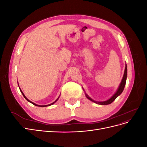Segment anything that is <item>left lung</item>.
<instances>
[{
    "instance_id": "left-lung-1",
    "label": "left lung",
    "mask_w": 147,
    "mask_h": 147,
    "mask_svg": "<svg viewBox=\"0 0 147 147\" xmlns=\"http://www.w3.org/2000/svg\"><path fill=\"white\" fill-rule=\"evenodd\" d=\"M126 78H127V65H126V67H125V70H124V75H123L122 81H121V83H120V85H119V86L118 89L117 91L116 92V93H115V94L112 97H111L110 99L106 100V101H104V102H97V101H95V100H93L86 94V96L88 99H90V100L95 102V103H96L97 104H100V105H108V104H110L112 103V102H113L115 99H116L117 97L118 96L121 94L122 92L123 91L124 86H125V84H126Z\"/></svg>"
}]
</instances>
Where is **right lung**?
<instances>
[{"instance_id": "add662e5", "label": "right lung", "mask_w": 147, "mask_h": 147, "mask_svg": "<svg viewBox=\"0 0 147 147\" xmlns=\"http://www.w3.org/2000/svg\"><path fill=\"white\" fill-rule=\"evenodd\" d=\"M21 91V92H22V94H23V96H24V98L26 99V100H27L28 102H30V103H32L33 105H35V106H38V107H47V106H50V105H53V104H55V102L57 100V99H58V98H57L54 102H53V103H51V104H49V105H37V104H34V103H33V102H31V101H30L28 99H27V98H26V97L24 96V94H23V92H22V91L21 90H20Z\"/></svg>"}]
</instances>
